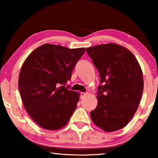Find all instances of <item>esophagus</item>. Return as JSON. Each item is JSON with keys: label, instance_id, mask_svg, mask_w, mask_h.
<instances>
[{"label": "esophagus", "instance_id": "1", "mask_svg": "<svg viewBox=\"0 0 158 158\" xmlns=\"http://www.w3.org/2000/svg\"><path fill=\"white\" fill-rule=\"evenodd\" d=\"M87 95V93H83V92H81L80 93V95H81V98H84L85 95Z\"/></svg>", "mask_w": 158, "mask_h": 158}]
</instances>
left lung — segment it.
<instances>
[{
  "label": "left lung",
  "instance_id": "obj_1",
  "mask_svg": "<svg viewBox=\"0 0 158 158\" xmlns=\"http://www.w3.org/2000/svg\"><path fill=\"white\" fill-rule=\"evenodd\" d=\"M86 52L98 69V105L90 112L96 126L111 132L125 127L137 111L143 90V73L135 55L121 45L109 43Z\"/></svg>",
  "mask_w": 158,
  "mask_h": 158
}]
</instances>
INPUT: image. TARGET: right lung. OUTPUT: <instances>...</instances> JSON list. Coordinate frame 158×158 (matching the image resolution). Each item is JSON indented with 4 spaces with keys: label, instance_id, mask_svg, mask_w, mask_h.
<instances>
[{
    "label": "right lung",
    "instance_id": "1",
    "mask_svg": "<svg viewBox=\"0 0 158 158\" xmlns=\"http://www.w3.org/2000/svg\"><path fill=\"white\" fill-rule=\"evenodd\" d=\"M85 48L68 49L44 44L23 62L19 90L26 111L39 126L56 130L65 126L75 111L80 95L65 87Z\"/></svg>",
    "mask_w": 158,
    "mask_h": 158
}]
</instances>
